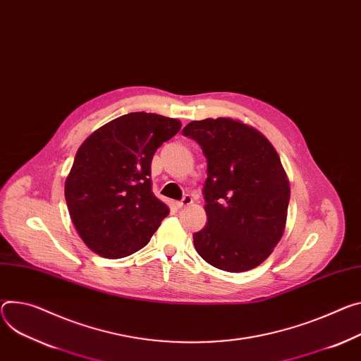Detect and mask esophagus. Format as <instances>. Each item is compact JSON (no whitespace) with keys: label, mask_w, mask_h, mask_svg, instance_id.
I'll return each instance as SVG.
<instances>
[{"label":"esophagus","mask_w":361,"mask_h":361,"mask_svg":"<svg viewBox=\"0 0 361 361\" xmlns=\"http://www.w3.org/2000/svg\"><path fill=\"white\" fill-rule=\"evenodd\" d=\"M191 203H192L191 195H184L181 202H176V206H177L178 209H181L183 206H188V204H191Z\"/></svg>","instance_id":"obj_1"}]
</instances>
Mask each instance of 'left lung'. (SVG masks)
<instances>
[{
    "label": "left lung",
    "mask_w": 361,
    "mask_h": 361,
    "mask_svg": "<svg viewBox=\"0 0 361 361\" xmlns=\"http://www.w3.org/2000/svg\"><path fill=\"white\" fill-rule=\"evenodd\" d=\"M183 134L197 141L207 158V224L192 235L195 250L226 272L259 267L283 235L290 197L275 147L233 118L192 121Z\"/></svg>",
    "instance_id": "left-lung-1"
}]
</instances>
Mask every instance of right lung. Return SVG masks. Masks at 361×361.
I'll return each instance as SVG.
<instances>
[{
	"mask_svg": "<svg viewBox=\"0 0 361 361\" xmlns=\"http://www.w3.org/2000/svg\"><path fill=\"white\" fill-rule=\"evenodd\" d=\"M180 128L176 118L133 112L96 129L79 147L64 197L90 250L119 259L149 242L170 213L151 190V161Z\"/></svg>",
	"mask_w": 361,
	"mask_h": 361,
	"instance_id": "obj_1",
	"label": "right lung"
}]
</instances>
